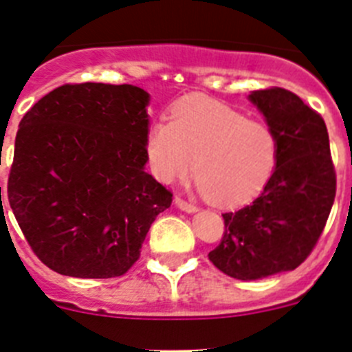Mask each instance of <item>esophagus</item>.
<instances>
[{
    "label": "esophagus",
    "mask_w": 352,
    "mask_h": 352,
    "mask_svg": "<svg viewBox=\"0 0 352 352\" xmlns=\"http://www.w3.org/2000/svg\"><path fill=\"white\" fill-rule=\"evenodd\" d=\"M174 204H176V206H178L182 211H186V213H195V211L199 210V208L195 206V204L186 203L185 199H182V197L174 199Z\"/></svg>",
    "instance_id": "esophagus-1"
}]
</instances>
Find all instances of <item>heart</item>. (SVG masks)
<instances>
[{"label":"heart","mask_w":352,"mask_h":352,"mask_svg":"<svg viewBox=\"0 0 352 352\" xmlns=\"http://www.w3.org/2000/svg\"><path fill=\"white\" fill-rule=\"evenodd\" d=\"M149 169L170 185L192 170L213 204L238 208L256 199L275 173V133L259 121L206 98L176 104L169 121H155L146 135Z\"/></svg>","instance_id":"1"}]
</instances>
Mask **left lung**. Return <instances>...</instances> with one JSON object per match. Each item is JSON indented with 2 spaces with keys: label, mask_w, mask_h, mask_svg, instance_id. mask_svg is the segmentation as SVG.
Here are the masks:
<instances>
[{
  "label": "left lung",
  "mask_w": 352,
  "mask_h": 352,
  "mask_svg": "<svg viewBox=\"0 0 352 352\" xmlns=\"http://www.w3.org/2000/svg\"><path fill=\"white\" fill-rule=\"evenodd\" d=\"M248 100L275 133V173L248 206L222 214L226 234L208 257L232 278L259 280L309 257L333 206L337 178L324 120L300 96L272 88L252 91Z\"/></svg>",
  "instance_id": "left-lung-1"
}]
</instances>
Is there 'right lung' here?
<instances>
[{"instance_id": "1", "label": "right lung", "mask_w": 352, "mask_h": 352, "mask_svg": "<svg viewBox=\"0 0 352 352\" xmlns=\"http://www.w3.org/2000/svg\"><path fill=\"white\" fill-rule=\"evenodd\" d=\"M148 104L149 93L132 84H65L19 123L8 203L36 257L56 273L123 275L173 203L146 173Z\"/></svg>"}]
</instances>
